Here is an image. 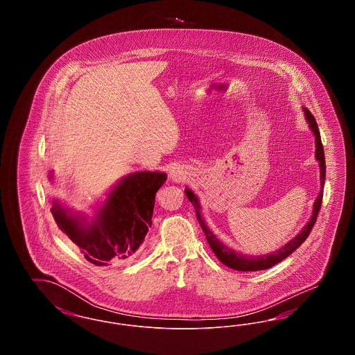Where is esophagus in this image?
<instances>
[{"label":"esophagus","instance_id":"esophagus-1","mask_svg":"<svg viewBox=\"0 0 355 355\" xmlns=\"http://www.w3.org/2000/svg\"><path fill=\"white\" fill-rule=\"evenodd\" d=\"M171 178H173L174 181H178V180H181V174H180L178 171H175V170H174V171L171 173Z\"/></svg>","mask_w":355,"mask_h":355}]
</instances>
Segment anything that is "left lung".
<instances>
[{"label":"left lung","mask_w":355,"mask_h":355,"mask_svg":"<svg viewBox=\"0 0 355 355\" xmlns=\"http://www.w3.org/2000/svg\"><path fill=\"white\" fill-rule=\"evenodd\" d=\"M304 114H306V119H307L309 123H310V128H311L313 133L315 135V146H317L315 157L320 161V168H321V191H320V196L317 197V200L314 202L313 216H311V218L309 220V223L304 226L302 232L298 236L293 238L288 243H286L284 248H281L279 250H277L274 253L266 254V255H258V257L255 255V257H253V255H242V254H239L238 252L229 249L227 246L220 243L218 238L209 230V227L206 226V223L203 222L202 217H201L200 203H198L197 197L194 196L193 191L186 189V196H187L189 201L193 203L194 209H196L197 218H198V222H200V225L202 227L203 233L206 236V239H207L211 250L217 255V258L220 259V262L223 265H226L227 268H230V269L239 271H257L270 269L271 266H274L278 262L284 261L285 258H287L290 254L293 253L294 250H297L304 243L306 238L310 234L313 226L317 222L318 213L321 210L322 198H323V185H324V178H326V164H324V152H323V145H322L321 135H320V129H318L317 121H315L314 116L306 107H304Z\"/></svg>","instance_id":"8db88e82"}]
</instances>
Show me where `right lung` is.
<instances>
[{"label": "right lung", "instance_id": "obj_1", "mask_svg": "<svg viewBox=\"0 0 355 355\" xmlns=\"http://www.w3.org/2000/svg\"><path fill=\"white\" fill-rule=\"evenodd\" d=\"M166 174L138 171L113 189L97 217L86 223L54 203L51 214L57 226L96 266L123 263L135 257L152 226L155 194Z\"/></svg>", "mask_w": 355, "mask_h": 355}]
</instances>
